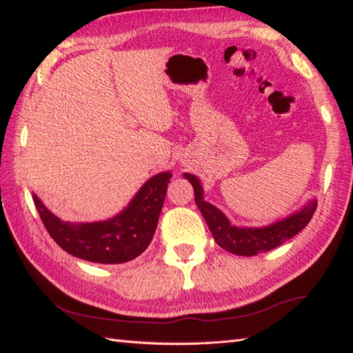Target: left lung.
I'll use <instances>...</instances> for the list:
<instances>
[{"mask_svg":"<svg viewBox=\"0 0 353 353\" xmlns=\"http://www.w3.org/2000/svg\"><path fill=\"white\" fill-rule=\"evenodd\" d=\"M183 177L192 185L196 205L203 215L215 243L224 250L239 256H254L258 253L276 249L277 245L297 235L310 223L317 208V200L311 199L301 209L267 226H235L219 208L205 200L203 186L197 176L183 172Z\"/></svg>","mask_w":353,"mask_h":353,"instance_id":"1","label":"left lung"}]
</instances>
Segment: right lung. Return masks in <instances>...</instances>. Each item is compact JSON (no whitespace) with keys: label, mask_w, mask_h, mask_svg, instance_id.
I'll use <instances>...</instances> for the list:
<instances>
[{"label":"right lung","mask_w":353,"mask_h":353,"mask_svg":"<svg viewBox=\"0 0 353 353\" xmlns=\"http://www.w3.org/2000/svg\"><path fill=\"white\" fill-rule=\"evenodd\" d=\"M171 176L162 171L150 177L123 211L101 221H63L36 194L33 200L43 226L66 253L97 264H123L138 258L153 239Z\"/></svg>","instance_id":"add662e5"}]
</instances>
